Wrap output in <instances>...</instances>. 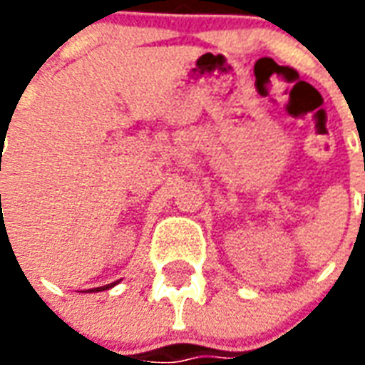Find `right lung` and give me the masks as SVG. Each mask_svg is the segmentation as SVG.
<instances>
[{"label": "right lung", "mask_w": 365, "mask_h": 365, "mask_svg": "<svg viewBox=\"0 0 365 365\" xmlns=\"http://www.w3.org/2000/svg\"><path fill=\"white\" fill-rule=\"evenodd\" d=\"M0 197H1V195H0ZM4 229H5V222H4V219H1V222H0V235H1V232H4ZM117 283H119V282L109 283V285H103V287H93V289H90V291H105V289H109V287H113V285H117Z\"/></svg>", "instance_id": "add662e5"}]
</instances>
